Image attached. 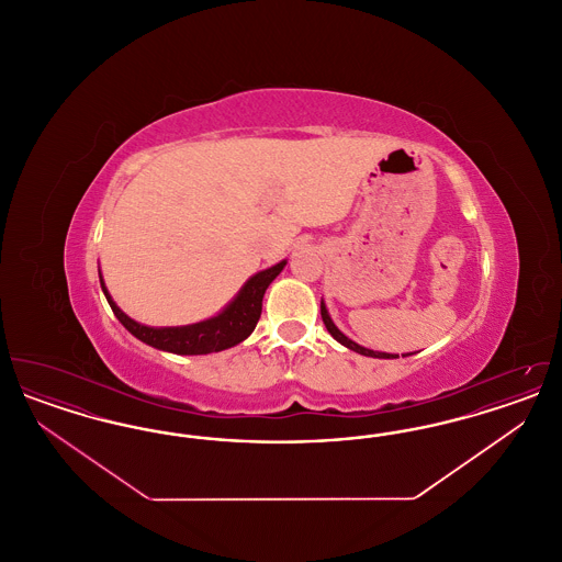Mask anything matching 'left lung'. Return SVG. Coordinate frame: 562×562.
Returning <instances> with one entry per match:
<instances>
[{
  "instance_id": "8db88e82",
  "label": "left lung",
  "mask_w": 562,
  "mask_h": 562,
  "mask_svg": "<svg viewBox=\"0 0 562 562\" xmlns=\"http://www.w3.org/2000/svg\"><path fill=\"white\" fill-rule=\"evenodd\" d=\"M321 314L322 322H324V326H326V330L333 335V339L335 341H339L341 346H346V348L351 349V351H356V353H362V356H371V358H398L396 353H385V351H374V349L362 348V346H358L356 341H351L349 337H346L337 326H335V322L330 318V314H328V310H326V305H324V299L321 301ZM404 356H411V353H402V358Z\"/></svg>"
}]
</instances>
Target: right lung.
Listing matches in <instances>:
<instances>
[{
  "instance_id": "obj_1",
  "label": "right lung",
  "mask_w": 562,
  "mask_h": 562,
  "mask_svg": "<svg viewBox=\"0 0 562 562\" xmlns=\"http://www.w3.org/2000/svg\"><path fill=\"white\" fill-rule=\"evenodd\" d=\"M284 266H286V259L250 276L238 294L216 316L209 321L188 324V326H147L133 321L111 299L101 273L99 278H101V289L108 296L109 307L113 310L115 318L122 322L126 330L133 333L138 341L161 351L179 353V356H200V353H213V351L234 348L255 330L257 322L261 318L263 294Z\"/></svg>"
}]
</instances>
